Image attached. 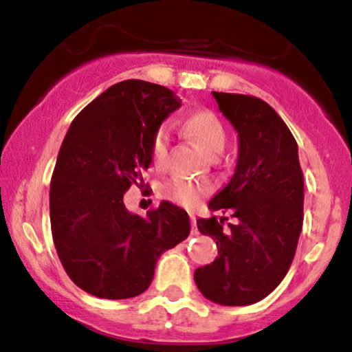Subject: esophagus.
<instances>
[{
	"label": "esophagus",
	"instance_id": "1",
	"mask_svg": "<svg viewBox=\"0 0 352 352\" xmlns=\"http://www.w3.org/2000/svg\"><path fill=\"white\" fill-rule=\"evenodd\" d=\"M190 225H192V234L196 235L197 234V227H196V217H194V214H190Z\"/></svg>",
	"mask_w": 352,
	"mask_h": 352
}]
</instances>
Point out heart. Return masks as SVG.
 <instances>
[{
	"instance_id": "b5f03b06",
	"label": "heart",
	"mask_w": 352,
	"mask_h": 352,
	"mask_svg": "<svg viewBox=\"0 0 352 352\" xmlns=\"http://www.w3.org/2000/svg\"><path fill=\"white\" fill-rule=\"evenodd\" d=\"M184 129L197 142V146L210 156H217L218 153H221L225 142H227L223 124L217 117V113H213L211 110H197L187 115L186 120H184ZM168 151L170 129L168 125H160L151 139V158L156 166L162 168L165 165L166 160H168ZM163 192L173 203L189 208L199 203L201 197L210 192V187L177 179L166 184Z\"/></svg>"
}]
</instances>
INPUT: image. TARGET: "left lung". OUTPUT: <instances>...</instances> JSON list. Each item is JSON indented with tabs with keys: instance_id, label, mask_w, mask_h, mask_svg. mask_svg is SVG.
<instances>
[{
	"instance_id": "left-lung-1",
	"label": "left lung",
	"mask_w": 352,
	"mask_h": 352,
	"mask_svg": "<svg viewBox=\"0 0 352 352\" xmlns=\"http://www.w3.org/2000/svg\"><path fill=\"white\" fill-rule=\"evenodd\" d=\"M218 108L239 134V158L230 182L210 201L225 217L199 218L201 234L217 241L218 258L194 272L201 294L223 306H248L267 298L291 268L302 228L305 180L298 142L277 111L245 94L214 93Z\"/></svg>"
}]
</instances>
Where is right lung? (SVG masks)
<instances>
[{
	"label": "right lung",
	"instance_id": "obj_1",
	"mask_svg": "<svg viewBox=\"0 0 352 352\" xmlns=\"http://www.w3.org/2000/svg\"><path fill=\"white\" fill-rule=\"evenodd\" d=\"M180 103L168 87L132 78L72 122L51 177L50 217L58 258L82 291L101 299L142 294L162 252L189 235V214L168 201L146 217L124 203L131 186L149 187L142 172L153 134Z\"/></svg>",
	"mask_w": 352,
	"mask_h": 352
}]
</instances>
